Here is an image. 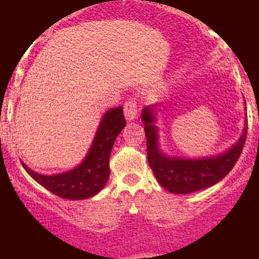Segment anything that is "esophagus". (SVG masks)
<instances>
[{"label": "esophagus", "mask_w": 259, "mask_h": 259, "mask_svg": "<svg viewBox=\"0 0 259 259\" xmlns=\"http://www.w3.org/2000/svg\"><path fill=\"white\" fill-rule=\"evenodd\" d=\"M138 111V101H136V99L130 97L129 100L125 101V103H124V114H125L126 120L130 121L135 119Z\"/></svg>", "instance_id": "1"}]
</instances>
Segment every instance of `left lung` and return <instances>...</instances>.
<instances>
[{
    "label": "left lung",
    "mask_w": 259,
    "mask_h": 259,
    "mask_svg": "<svg viewBox=\"0 0 259 259\" xmlns=\"http://www.w3.org/2000/svg\"><path fill=\"white\" fill-rule=\"evenodd\" d=\"M147 144V159L158 183L169 192L185 195L207 189L227 177L239 159L247 136V121L239 141L227 152L207 158L168 157L158 147V130L154 125L153 106L142 109Z\"/></svg>",
    "instance_id": "1"
}]
</instances>
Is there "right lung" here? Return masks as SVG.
<instances>
[{"mask_svg": "<svg viewBox=\"0 0 259 259\" xmlns=\"http://www.w3.org/2000/svg\"><path fill=\"white\" fill-rule=\"evenodd\" d=\"M125 124L121 107L106 112L85 159L72 170L55 175H42L35 173L22 162L23 167L32 179L59 197L67 200L92 197L108 181L109 156L113 144Z\"/></svg>", "mask_w": 259, "mask_h": 259, "instance_id": "right-lung-1", "label": "right lung"}]
</instances>
